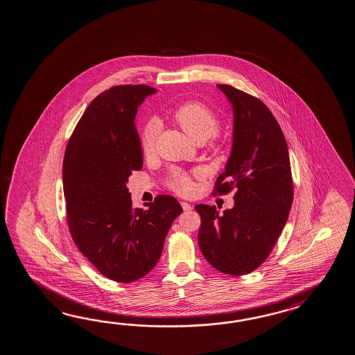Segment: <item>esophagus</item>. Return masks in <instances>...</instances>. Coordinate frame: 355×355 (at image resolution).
Wrapping results in <instances>:
<instances>
[{
	"mask_svg": "<svg viewBox=\"0 0 355 355\" xmlns=\"http://www.w3.org/2000/svg\"><path fill=\"white\" fill-rule=\"evenodd\" d=\"M182 207L185 212H188V211H190V209L193 208V206H191L190 203H188V202H182Z\"/></svg>",
	"mask_w": 355,
	"mask_h": 355,
	"instance_id": "1",
	"label": "esophagus"
}]
</instances>
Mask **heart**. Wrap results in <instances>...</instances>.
Masks as SVG:
<instances>
[{
    "label": "heart",
    "mask_w": 355,
    "mask_h": 355,
    "mask_svg": "<svg viewBox=\"0 0 355 355\" xmlns=\"http://www.w3.org/2000/svg\"><path fill=\"white\" fill-rule=\"evenodd\" d=\"M173 120L179 125L191 141H205L211 139L220 129V119L214 110L198 101H188L173 112ZM158 124L156 120H149L143 126L141 134V148L146 157L155 152ZM167 187L173 191L188 196L194 189L193 176L179 168H175L167 179Z\"/></svg>",
    "instance_id": "1"
}]
</instances>
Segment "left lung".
<instances>
[{"label":"left lung","mask_w":355,"mask_h":355,"mask_svg":"<svg viewBox=\"0 0 355 355\" xmlns=\"http://www.w3.org/2000/svg\"><path fill=\"white\" fill-rule=\"evenodd\" d=\"M217 88L232 106L234 132L214 194L235 188V205L223 214L214 206H196L202 220L198 244L216 270L241 276L270 256L288 221L294 187L288 144L272 112L245 92L226 84Z\"/></svg>","instance_id":"obj_1"}]
</instances>
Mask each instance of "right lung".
I'll return each instance as SVG.
<instances>
[{
  "instance_id": "1",
  "label": "right lung",
  "mask_w": 355,
  "mask_h": 355,
  "mask_svg": "<svg viewBox=\"0 0 355 355\" xmlns=\"http://www.w3.org/2000/svg\"><path fill=\"white\" fill-rule=\"evenodd\" d=\"M156 93L148 85H116L92 101L67 143L62 184L67 225L78 249L110 280L132 282L156 266L173 220L171 196L132 208L126 182L143 167L135 128L138 106Z\"/></svg>"
}]
</instances>
